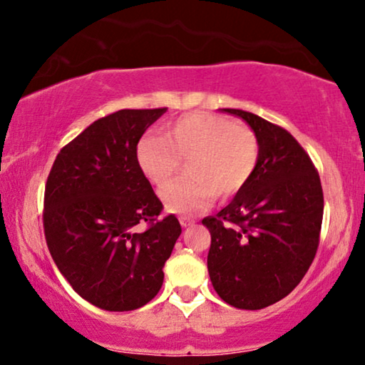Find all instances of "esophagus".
Listing matches in <instances>:
<instances>
[{
	"label": "esophagus",
	"mask_w": 365,
	"mask_h": 365,
	"mask_svg": "<svg viewBox=\"0 0 365 365\" xmlns=\"http://www.w3.org/2000/svg\"><path fill=\"white\" fill-rule=\"evenodd\" d=\"M179 222H181L182 227H186V226H191V224H194V219L189 216H179Z\"/></svg>",
	"instance_id": "obj_1"
}]
</instances>
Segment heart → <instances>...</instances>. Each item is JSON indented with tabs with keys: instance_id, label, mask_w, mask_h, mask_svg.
<instances>
[{
	"instance_id": "1",
	"label": "heart",
	"mask_w": 365,
	"mask_h": 365,
	"mask_svg": "<svg viewBox=\"0 0 365 365\" xmlns=\"http://www.w3.org/2000/svg\"><path fill=\"white\" fill-rule=\"evenodd\" d=\"M138 164L149 181L164 186L186 159V174L168 184L161 199L173 212H196L214 197L231 199L244 191L259 166L261 146L251 126L214 113L182 114L161 136L138 143Z\"/></svg>"
}]
</instances>
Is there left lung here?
Masks as SVG:
<instances>
[{
    "instance_id": "1",
    "label": "left lung",
    "mask_w": 365,
    "mask_h": 365,
    "mask_svg": "<svg viewBox=\"0 0 365 365\" xmlns=\"http://www.w3.org/2000/svg\"><path fill=\"white\" fill-rule=\"evenodd\" d=\"M259 138L261 158L251 182L217 212L202 219L211 232L207 271L229 306L257 311L281 301L316 257L324 214L321 178L296 138L242 109Z\"/></svg>"
}]
</instances>
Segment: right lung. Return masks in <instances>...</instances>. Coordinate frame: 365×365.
I'll return each mask as SVG.
<instances>
[{"label":"right lung","mask_w":365,"mask_h":365,"mask_svg":"<svg viewBox=\"0 0 365 365\" xmlns=\"http://www.w3.org/2000/svg\"><path fill=\"white\" fill-rule=\"evenodd\" d=\"M163 113L121 109L99 118L61 148L44 187L53 261L79 296L104 311L151 301L181 234L174 214L159 217L164 206L136 158L139 139Z\"/></svg>","instance_id":"right-lung-1"}]
</instances>
